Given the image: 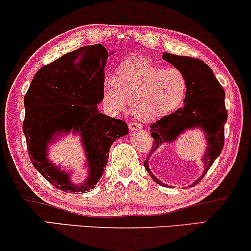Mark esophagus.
Instances as JSON below:
<instances>
[{
    "instance_id": "1",
    "label": "esophagus",
    "mask_w": 251,
    "mask_h": 251,
    "mask_svg": "<svg viewBox=\"0 0 251 251\" xmlns=\"http://www.w3.org/2000/svg\"><path fill=\"white\" fill-rule=\"evenodd\" d=\"M128 127L130 132H134V130H139L142 128V126H141L140 123H135V122H130L128 124Z\"/></svg>"
}]
</instances>
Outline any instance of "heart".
Instances as JSON below:
<instances>
[{"label": "heart", "instance_id": "b5f03b06", "mask_svg": "<svg viewBox=\"0 0 251 251\" xmlns=\"http://www.w3.org/2000/svg\"><path fill=\"white\" fill-rule=\"evenodd\" d=\"M102 92L112 110H123L130 101L137 118L153 122L172 114L183 103L188 78L176 67L165 68L134 56L118 66L116 78L104 77Z\"/></svg>", "mask_w": 251, "mask_h": 251}]
</instances>
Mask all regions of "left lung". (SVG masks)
<instances>
[{
  "label": "left lung",
  "mask_w": 251,
  "mask_h": 251,
  "mask_svg": "<svg viewBox=\"0 0 251 251\" xmlns=\"http://www.w3.org/2000/svg\"><path fill=\"white\" fill-rule=\"evenodd\" d=\"M162 59L181 69L188 78L184 107L150 125L153 143L151 152L144 161V167L154 182L166 186L165 183L160 182L150 171L148 160L151 154L164 143L174 142L186 129H202L207 148L202 157L203 173L199 178L201 179L220 156L224 147V125L227 121V111L225 108L223 87L206 63L199 59L175 55L167 52L162 54Z\"/></svg>",
  "instance_id": "obj_1"
}]
</instances>
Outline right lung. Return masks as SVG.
<instances>
[{"mask_svg":"<svg viewBox=\"0 0 251 251\" xmlns=\"http://www.w3.org/2000/svg\"><path fill=\"white\" fill-rule=\"evenodd\" d=\"M109 52L103 45L82 47L60 56L35 74L24 99L26 137L31 164L56 189L89 192L103 175L112 143L128 134L124 121L99 111L103 100L102 82ZM79 132L86 149L89 173L75 185L70 175L48 160L47 144L60 130Z\"/></svg>","mask_w":251,"mask_h":251,"instance_id":"right-lung-1","label":"right lung"}]
</instances>
